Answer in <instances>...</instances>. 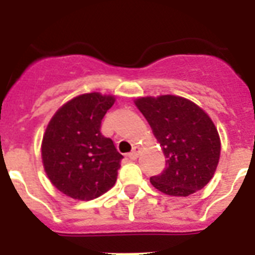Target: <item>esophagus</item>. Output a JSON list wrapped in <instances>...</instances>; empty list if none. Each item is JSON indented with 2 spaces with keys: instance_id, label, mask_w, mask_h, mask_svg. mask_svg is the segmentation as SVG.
<instances>
[{
  "instance_id": "esophagus-1",
  "label": "esophagus",
  "mask_w": 255,
  "mask_h": 255,
  "mask_svg": "<svg viewBox=\"0 0 255 255\" xmlns=\"http://www.w3.org/2000/svg\"><path fill=\"white\" fill-rule=\"evenodd\" d=\"M139 153H140V147H134V149L129 153V158L135 161L139 157Z\"/></svg>"
}]
</instances>
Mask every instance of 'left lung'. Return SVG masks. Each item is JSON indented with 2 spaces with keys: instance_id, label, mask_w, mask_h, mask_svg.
<instances>
[{
  "instance_id": "8db88e82",
  "label": "left lung",
  "mask_w": 255,
  "mask_h": 255,
  "mask_svg": "<svg viewBox=\"0 0 255 255\" xmlns=\"http://www.w3.org/2000/svg\"><path fill=\"white\" fill-rule=\"evenodd\" d=\"M134 102L166 157V168L150 177V184L172 197L203 189L215 175L221 154L220 135L211 117L179 96L140 97Z\"/></svg>"
}]
</instances>
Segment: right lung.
I'll list each match as a JSON object with an SVG mask.
<instances>
[{"mask_svg":"<svg viewBox=\"0 0 255 255\" xmlns=\"http://www.w3.org/2000/svg\"><path fill=\"white\" fill-rule=\"evenodd\" d=\"M114 96L85 93L57 110L42 140V161L49 181L67 197L92 200L115 185L123 154L103 136L101 123Z\"/></svg>","mask_w":255,"mask_h":255,"instance_id":"add662e5","label":"right lung"}]
</instances>
